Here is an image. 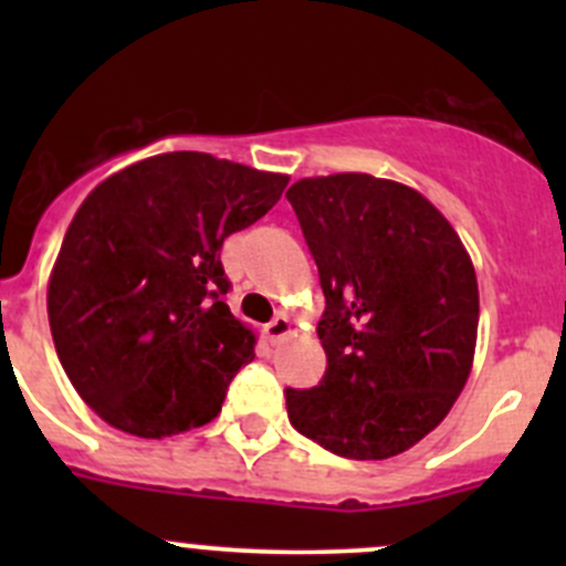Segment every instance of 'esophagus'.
Masks as SVG:
<instances>
[{
	"mask_svg": "<svg viewBox=\"0 0 566 566\" xmlns=\"http://www.w3.org/2000/svg\"><path fill=\"white\" fill-rule=\"evenodd\" d=\"M287 334H290V319L284 315H276L271 323L265 325V336L271 345H279V342H282Z\"/></svg>",
	"mask_w": 566,
	"mask_h": 566,
	"instance_id": "34e87169",
	"label": "esophagus"
}]
</instances>
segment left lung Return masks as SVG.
Returning a JSON list of instances; mask_svg holds the SVG:
<instances>
[{
	"instance_id": "1",
	"label": "left lung",
	"mask_w": 566,
	"mask_h": 566,
	"mask_svg": "<svg viewBox=\"0 0 566 566\" xmlns=\"http://www.w3.org/2000/svg\"><path fill=\"white\" fill-rule=\"evenodd\" d=\"M287 199L319 273L328 358L317 386L284 389L290 421L339 458H394L441 424L471 373V256L436 205L402 182L306 177Z\"/></svg>"
}]
</instances>
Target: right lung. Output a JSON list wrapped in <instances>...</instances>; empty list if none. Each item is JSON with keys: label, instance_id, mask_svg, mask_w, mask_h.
Returning a JSON list of instances; mask_svg holds the SVG:
<instances>
[{"label": "right lung", "instance_id": "add662e5", "mask_svg": "<svg viewBox=\"0 0 566 566\" xmlns=\"http://www.w3.org/2000/svg\"><path fill=\"white\" fill-rule=\"evenodd\" d=\"M284 186L208 153H164L84 199L51 273L49 323L62 369L101 419L139 438L216 419L254 358V334L224 301L221 247Z\"/></svg>", "mask_w": 566, "mask_h": 566}]
</instances>
